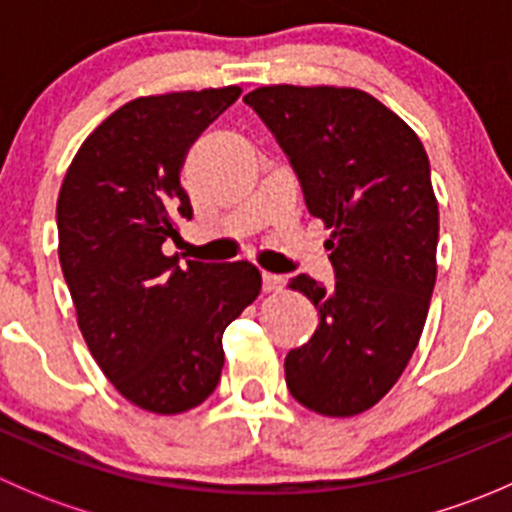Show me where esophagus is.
I'll return each instance as SVG.
<instances>
[{
  "mask_svg": "<svg viewBox=\"0 0 512 512\" xmlns=\"http://www.w3.org/2000/svg\"><path fill=\"white\" fill-rule=\"evenodd\" d=\"M282 285H285V277L272 275V272H262V289L265 292H277Z\"/></svg>",
  "mask_w": 512,
  "mask_h": 512,
  "instance_id": "esophagus-1",
  "label": "esophagus"
}]
</instances>
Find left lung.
I'll return each instance as SVG.
<instances>
[{
  "label": "left lung",
  "mask_w": 512,
  "mask_h": 512,
  "mask_svg": "<svg viewBox=\"0 0 512 512\" xmlns=\"http://www.w3.org/2000/svg\"><path fill=\"white\" fill-rule=\"evenodd\" d=\"M242 101L289 158L324 242L334 285L297 275L319 327L285 359L287 389L309 411L356 416L409 364L436 285L438 203L418 136L359 89L262 86Z\"/></svg>",
  "instance_id": "8db88e82"
}]
</instances>
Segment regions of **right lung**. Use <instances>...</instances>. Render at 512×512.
Wrapping results in <instances>:
<instances>
[{
    "mask_svg": "<svg viewBox=\"0 0 512 512\" xmlns=\"http://www.w3.org/2000/svg\"><path fill=\"white\" fill-rule=\"evenodd\" d=\"M240 86L143 96L113 111L71 160L56 203L59 262L79 329L118 394L183 414L215 391L223 332L260 294L252 262L180 267L163 252L193 218L180 168Z\"/></svg>",
    "mask_w": 512,
    "mask_h": 512,
    "instance_id": "obj_1",
    "label": "right lung"
}]
</instances>
